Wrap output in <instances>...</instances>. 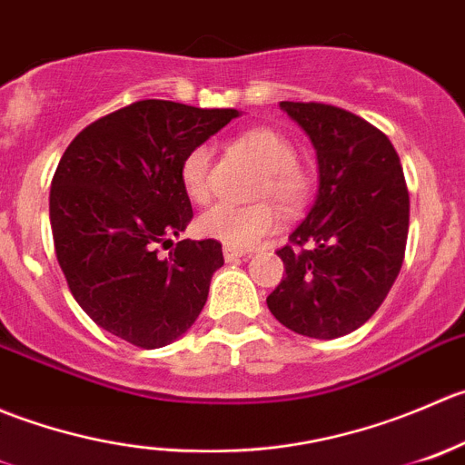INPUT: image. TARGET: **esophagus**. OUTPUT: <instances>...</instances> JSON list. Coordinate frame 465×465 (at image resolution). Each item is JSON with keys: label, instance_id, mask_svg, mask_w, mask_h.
Wrapping results in <instances>:
<instances>
[{"label": "esophagus", "instance_id": "1", "mask_svg": "<svg viewBox=\"0 0 465 465\" xmlns=\"http://www.w3.org/2000/svg\"><path fill=\"white\" fill-rule=\"evenodd\" d=\"M223 257H226V262H237L242 260V257H246V251L234 246H223Z\"/></svg>", "mask_w": 465, "mask_h": 465}]
</instances>
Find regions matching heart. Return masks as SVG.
<instances>
[{
  "mask_svg": "<svg viewBox=\"0 0 465 465\" xmlns=\"http://www.w3.org/2000/svg\"><path fill=\"white\" fill-rule=\"evenodd\" d=\"M243 146L266 167L257 196L273 199L284 214H298L310 196V178L296 163V149L275 128L257 126L239 137ZM214 151L199 144L187 151L181 163V183L194 203H208L214 196ZM278 210L271 203H219L199 219V231L210 239L234 248H251L266 234L278 231Z\"/></svg>",
  "mask_w": 465,
  "mask_h": 465,
  "instance_id": "heart-1",
  "label": "heart"
}]
</instances>
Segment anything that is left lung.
<instances>
[{
  "instance_id": "left-lung-1",
  "label": "left lung",
  "mask_w": 465,
  "mask_h": 465,
  "mask_svg": "<svg viewBox=\"0 0 465 465\" xmlns=\"http://www.w3.org/2000/svg\"><path fill=\"white\" fill-rule=\"evenodd\" d=\"M310 135L319 194L278 255L284 278L266 298L293 332L337 339L378 312L404 260L409 192L389 137L366 119L328 104L280 101Z\"/></svg>"
}]
</instances>
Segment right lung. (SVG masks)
I'll return each instance as SVG.
<instances>
[{"label": "right lung", "mask_w": 465, "mask_h": 465, "mask_svg": "<svg viewBox=\"0 0 465 465\" xmlns=\"http://www.w3.org/2000/svg\"><path fill=\"white\" fill-rule=\"evenodd\" d=\"M234 117L232 108L135 101L83 128L63 153L49 194L54 248L72 296L105 332L151 351L199 319L222 243L181 239L167 258L159 246L194 217L183 158Z\"/></svg>", "instance_id": "add662e5"}]
</instances>
